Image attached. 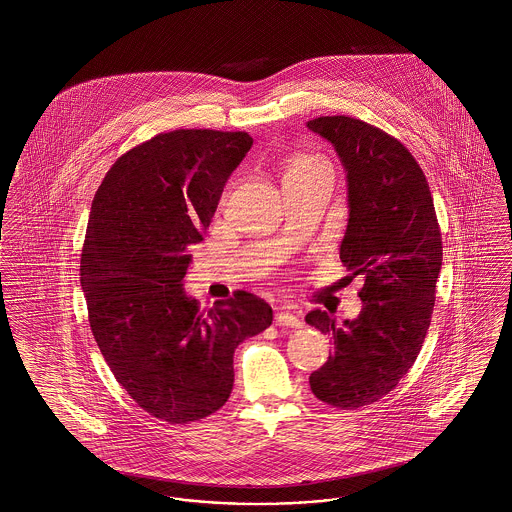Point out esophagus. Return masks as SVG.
<instances>
[{
    "instance_id": "1",
    "label": "esophagus",
    "mask_w": 512,
    "mask_h": 512,
    "mask_svg": "<svg viewBox=\"0 0 512 512\" xmlns=\"http://www.w3.org/2000/svg\"><path fill=\"white\" fill-rule=\"evenodd\" d=\"M276 325L279 326H291V328H299L303 326V321L299 319V313L297 311H279L276 315Z\"/></svg>"
}]
</instances>
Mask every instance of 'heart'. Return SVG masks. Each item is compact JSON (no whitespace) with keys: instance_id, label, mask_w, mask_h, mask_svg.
Returning <instances> with one entry per match:
<instances>
[{"instance_id":"b5f03b06","label":"heart","mask_w":512,"mask_h":512,"mask_svg":"<svg viewBox=\"0 0 512 512\" xmlns=\"http://www.w3.org/2000/svg\"><path fill=\"white\" fill-rule=\"evenodd\" d=\"M313 162H317V160L307 158V156H301V158H297V160L293 162V166H291V168H295V166H305V164H313Z\"/></svg>"}]
</instances>
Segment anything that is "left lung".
Masks as SVG:
<instances>
[{
  "mask_svg": "<svg viewBox=\"0 0 512 512\" xmlns=\"http://www.w3.org/2000/svg\"><path fill=\"white\" fill-rule=\"evenodd\" d=\"M307 127L334 146L346 170L350 215L340 260L350 278H364L358 319L338 326L321 309L305 317L334 342L309 383L326 405L358 409L393 391L419 356L442 268V234L419 162L399 140L346 115Z\"/></svg>",
  "mask_w": 512,
  "mask_h": 512,
  "instance_id": "obj_1",
  "label": "left lung"
}]
</instances>
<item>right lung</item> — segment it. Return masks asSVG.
<instances>
[{
	"mask_svg": "<svg viewBox=\"0 0 512 512\" xmlns=\"http://www.w3.org/2000/svg\"><path fill=\"white\" fill-rule=\"evenodd\" d=\"M248 133L178 129L125 152L93 197L80 281L93 338L123 389L156 419L187 424L233 391L236 346L266 330L272 307L234 291L201 311L182 279Z\"/></svg>",
	"mask_w": 512,
	"mask_h": 512,
	"instance_id": "right-lung-1",
	"label": "right lung"
}]
</instances>
